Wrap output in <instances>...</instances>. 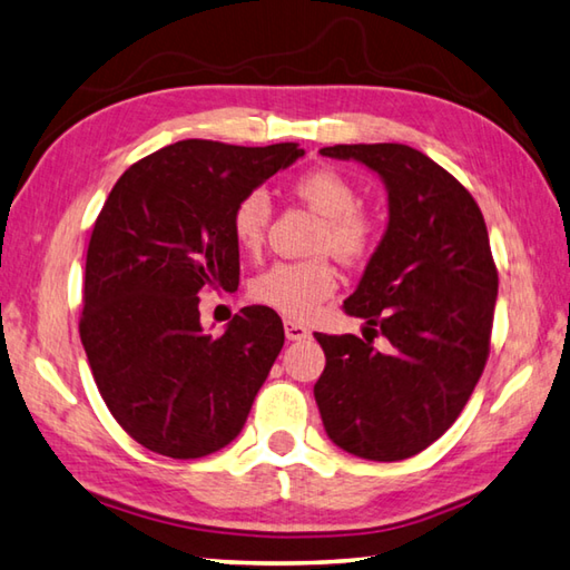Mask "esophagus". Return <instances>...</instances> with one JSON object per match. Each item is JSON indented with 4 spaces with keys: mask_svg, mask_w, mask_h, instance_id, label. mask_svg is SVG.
Instances as JSON below:
<instances>
[{
    "mask_svg": "<svg viewBox=\"0 0 570 570\" xmlns=\"http://www.w3.org/2000/svg\"><path fill=\"white\" fill-rule=\"evenodd\" d=\"M285 337L289 342H299V340H307L309 337V330L305 325H299V322L293 320H285Z\"/></svg>",
    "mask_w": 570,
    "mask_h": 570,
    "instance_id": "1",
    "label": "esophagus"
}]
</instances>
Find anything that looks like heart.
<instances>
[{
	"instance_id": "b5f03b06",
	"label": "heart",
	"mask_w": 570,
	"mask_h": 570,
	"mask_svg": "<svg viewBox=\"0 0 570 570\" xmlns=\"http://www.w3.org/2000/svg\"><path fill=\"white\" fill-rule=\"evenodd\" d=\"M293 190L317 213L325 216L320 233V248L354 261L372 248L374 223L367 213L357 208L360 193L347 176L335 168H313L295 178ZM271 223V198L265 190H250L235 203L230 228L233 238L243 250H257L265 240ZM337 287V273L325 257L303 263H277L253 283L257 303L277 309L293 320H305L327 299Z\"/></svg>"
}]
</instances>
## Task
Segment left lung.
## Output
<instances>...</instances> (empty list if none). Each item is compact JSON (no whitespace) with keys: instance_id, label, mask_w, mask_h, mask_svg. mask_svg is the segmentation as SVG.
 Instances as JSON below:
<instances>
[{"instance_id":"obj_1","label":"left lung","mask_w":570,"mask_h":570,"mask_svg":"<svg viewBox=\"0 0 570 570\" xmlns=\"http://www.w3.org/2000/svg\"><path fill=\"white\" fill-rule=\"evenodd\" d=\"M386 188V230L345 309L371 335H322L315 402L332 444L400 461L436 442L484 372L499 275L476 200L432 158L404 144L327 146ZM380 331L387 350L371 340Z\"/></svg>"}]
</instances>
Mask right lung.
<instances>
[{"instance_id": "obj_1", "label": "right lung", "mask_w": 570, "mask_h": 570, "mask_svg": "<svg viewBox=\"0 0 570 570\" xmlns=\"http://www.w3.org/2000/svg\"><path fill=\"white\" fill-rule=\"evenodd\" d=\"M303 156L297 144L188 138L138 160L106 198L86 253L81 345L109 412L151 452L200 459L240 434L283 320L243 307L213 337L198 295L238 287L235 203Z\"/></svg>"}]
</instances>
